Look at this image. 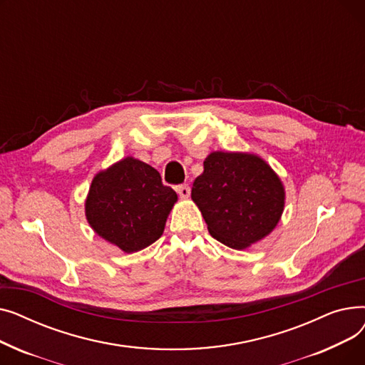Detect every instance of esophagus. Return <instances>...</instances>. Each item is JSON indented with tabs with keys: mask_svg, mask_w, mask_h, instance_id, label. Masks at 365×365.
<instances>
[{
	"mask_svg": "<svg viewBox=\"0 0 365 365\" xmlns=\"http://www.w3.org/2000/svg\"><path fill=\"white\" fill-rule=\"evenodd\" d=\"M176 190H178V194L180 195V198H187L190 195V187L187 185H179L176 187Z\"/></svg>",
	"mask_w": 365,
	"mask_h": 365,
	"instance_id": "esophagus-1",
	"label": "esophagus"
}]
</instances>
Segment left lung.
I'll return each instance as SVG.
<instances>
[{
  "mask_svg": "<svg viewBox=\"0 0 365 365\" xmlns=\"http://www.w3.org/2000/svg\"><path fill=\"white\" fill-rule=\"evenodd\" d=\"M190 197L201 210L210 235L237 250L269 234L284 210L279 178L252 153H210Z\"/></svg>",
  "mask_w": 365,
  "mask_h": 365,
  "instance_id": "8db88e82",
  "label": "left lung"
}]
</instances>
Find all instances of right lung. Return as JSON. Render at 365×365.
<instances>
[{
  "label": "right lung",
  "instance_id": "add662e5",
  "mask_svg": "<svg viewBox=\"0 0 365 365\" xmlns=\"http://www.w3.org/2000/svg\"><path fill=\"white\" fill-rule=\"evenodd\" d=\"M178 195L160 173L131 157L101 171L91 182L86 216L91 227L125 253L155 242Z\"/></svg>",
  "mask_w": 365,
  "mask_h": 365
}]
</instances>
